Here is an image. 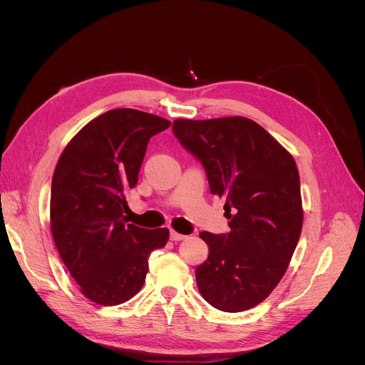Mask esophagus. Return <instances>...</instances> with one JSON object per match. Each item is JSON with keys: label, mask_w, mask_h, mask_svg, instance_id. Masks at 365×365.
<instances>
[{"label": "esophagus", "mask_w": 365, "mask_h": 365, "mask_svg": "<svg viewBox=\"0 0 365 365\" xmlns=\"http://www.w3.org/2000/svg\"><path fill=\"white\" fill-rule=\"evenodd\" d=\"M184 239H185V236H184V235L176 233V231H170V240L176 242V240H184Z\"/></svg>", "instance_id": "esophagus-1"}]
</instances>
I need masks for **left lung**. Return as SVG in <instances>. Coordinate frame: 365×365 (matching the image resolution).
I'll return each mask as SVG.
<instances>
[{"instance_id":"obj_1","label":"left lung","mask_w":365,"mask_h":365,"mask_svg":"<svg viewBox=\"0 0 365 365\" xmlns=\"http://www.w3.org/2000/svg\"><path fill=\"white\" fill-rule=\"evenodd\" d=\"M173 134L204 165L210 192L225 200L230 231L200 237L208 257L196 284L213 307L242 312L279 284L303 227L300 176L291 153L245 117L173 121Z\"/></svg>"}]
</instances>
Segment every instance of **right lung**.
<instances>
[{
    "instance_id": "right-lung-1",
    "label": "right lung",
    "mask_w": 365,
    "mask_h": 365,
    "mask_svg": "<svg viewBox=\"0 0 365 365\" xmlns=\"http://www.w3.org/2000/svg\"><path fill=\"white\" fill-rule=\"evenodd\" d=\"M169 126L138 109H111L77 132L54 169V244L82 294L97 304L134 297L145 284L149 254L169 239L168 228H140L125 216L148 143Z\"/></svg>"
}]
</instances>
